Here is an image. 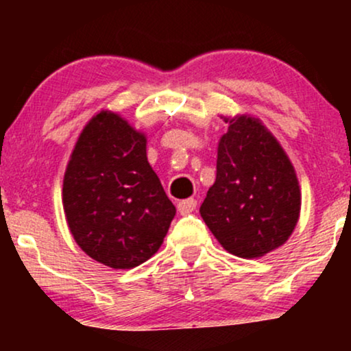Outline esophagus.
<instances>
[{
    "mask_svg": "<svg viewBox=\"0 0 351 351\" xmlns=\"http://www.w3.org/2000/svg\"><path fill=\"white\" fill-rule=\"evenodd\" d=\"M196 204H198V201L193 199V198H188V199L180 201V203L176 204V208H178L180 215H189V213L195 211Z\"/></svg>",
    "mask_w": 351,
    "mask_h": 351,
    "instance_id": "1",
    "label": "esophagus"
}]
</instances>
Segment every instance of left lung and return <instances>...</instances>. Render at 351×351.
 <instances>
[{
    "mask_svg": "<svg viewBox=\"0 0 351 351\" xmlns=\"http://www.w3.org/2000/svg\"><path fill=\"white\" fill-rule=\"evenodd\" d=\"M216 181L199 213L209 231L237 257H263L282 245L300 215V188L291 160L259 119L223 117Z\"/></svg>",
    "mask_w": 351,
    "mask_h": 351,
    "instance_id": "left-lung-1",
    "label": "left lung"
}]
</instances>
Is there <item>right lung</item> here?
Returning <instances> with one entry per match:
<instances>
[{
  "instance_id": "right-lung-1",
  "label": "right lung",
  "mask_w": 351,
  "mask_h": 351,
  "mask_svg": "<svg viewBox=\"0 0 351 351\" xmlns=\"http://www.w3.org/2000/svg\"><path fill=\"white\" fill-rule=\"evenodd\" d=\"M62 204L79 247L112 269L150 259L176 213L147 160V136L110 110L92 117L79 135Z\"/></svg>"
}]
</instances>
